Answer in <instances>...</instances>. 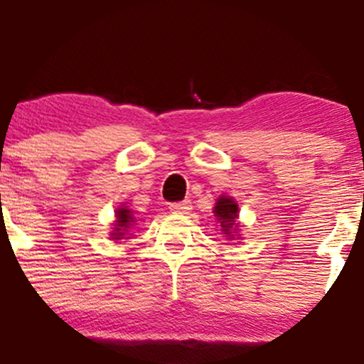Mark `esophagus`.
Segmentation results:
<instances>
[{
	"label": "esophagus",
	"mask_w": 364,
	"mask_h": 364,
	"mask_svg": "<svg viewBox=\"0 0 364 364\" xmlns=\"http://www.w3.org/2000/svg\"><path fill=\"white\" fill-rule=\"evenodd\" d=\"M168 209L172 213H188L192 209V203L190 200H179V203L168 204Z\"/></svg>",
	"instance_id": "obj_1"
}]
</instances>
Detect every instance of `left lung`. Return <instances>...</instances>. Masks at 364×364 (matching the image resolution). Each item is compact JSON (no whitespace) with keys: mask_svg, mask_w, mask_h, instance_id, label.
Wrapping results in <instances>:
<instances>
[{"mask_svg":"<svg viewBox=\"0 0 364 364\" xmlns=\"http://www.w3.org/2000/svg\"><path fill=\"white\" fill-rule=\"evenodd\" d=\"M213 213H215V216L218 218L223 234H227V236H234L232 230L237 227V223H236L237 204L234 203L232 199H229V197L222 196L218 199V203H216L215 211Z\"/></svg>","mask_w":364,"mask_h":364,"instance_id":"left-lung-1","label":"left lung"}]
</instances>
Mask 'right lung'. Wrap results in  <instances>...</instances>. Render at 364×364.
<instances>
[{
    "label": "right lung",
    "mask_w": 364,
    "mask_h": 364,
    "mask_svg": "<svg viewBox=\"0 0 364 364\" xmlns=\"http://www.w3.org/2000/svg\"><path fill=\"white\" fill-rule=\"evenodd\" d=\"M116 215V227H114L112 240H123L124 232L128 230V227H132V222H134V216H132V211L127 208L117 209Z\"/></svg>",
    "instance_id": "add662e5"
}]
</instances>
